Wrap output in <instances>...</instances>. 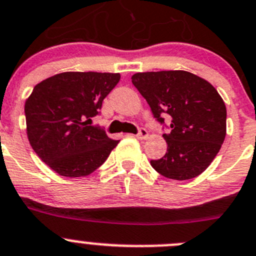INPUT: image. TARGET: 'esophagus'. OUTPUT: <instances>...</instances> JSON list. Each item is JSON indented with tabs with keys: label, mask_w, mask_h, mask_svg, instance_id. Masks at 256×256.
<instances>
[{
	"label": "esophagus",
	"mask_w": 256,
	"mask_h": 256,
	"mask_svg": "<svg viewBox=\"0 0 256 256\" xmlns=\"http://www.w3.org/2000/svg\"><path fill=\"white\" fill-rule=\"evenodd\" d=\"M137 137H138V138H140V140H146V138L148 137V132H147V130H144V128H140V130H138Z\"/></svg>",
	"instance_id": "34e87169"
}]
</instances>
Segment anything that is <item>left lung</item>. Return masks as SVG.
I'll return each mask as SVG.
<instances>
[{
    "label": "left lung",
    "instance_id": "8db88e82",
    "mask_svg": "<svg viewBox=\"0 0 256 256\" xmlns=\"http://www.w3.org/2000/svg\"><path fill=\"white\" fill-rule=\"evenodd\" d=\"M132 82L158 122H164V113L172 118L171 132L163 134L167 152L150 160L153 168L177 181L202 174L226 136V106L218 90L184 70L137 72Z\"/></svg>",
    "mask_w": 256,
    "mask_h": 256
}]
</instances>
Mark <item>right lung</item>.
Listing matches in <instances>:
<instances>
[{
  "label": "right lung",
  "mask_w": 256,
  "mask_h": 256,
  "mask_svg": "<svg viewBox=\"0 0 256 256\" xmlns=\"http://www.w3.org/2000/svg\"><path fill=\"white\" fill-rule=\"evenodd\" d=\"M118 72H66L35 85L25 103L26 132L36 154L64 177H84L100 167L119 140L90 126Z\"/></svg>",
  "instance_id": "obj_1"
}]
</instances>
